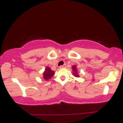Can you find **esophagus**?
<instances>
[{
	"mask_svg": "<svg viewBox=\"0 0 123 123\" xmlns=\"http://www.w3.org/2000/svg\"><path fill=\"white\" fill-rule=\"evenodd\" d=\"M66 65H63L60 66V68H65L66 67Z\"/></svg>",
	"mask_w": 123,
	"mask_h": 123,
	"instance_id": "34e87169",
	"label": "esophagus"
}]
</instances>
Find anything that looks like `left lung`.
I'll return each instance as SVG.
<instances>
[{
    "mask_svg": "<svg viewBox=\"0 0 123 123\" xmlns=\"http://www.w3.org/2000/svg\"><path fill=\"white\" fill-rule=\"evenodd\" d=\"M72 71H73V74L74 77H79V75L78 74V73L77 69V66H73L72 67Z\"/></svg>",
    "mask_w": 123,
    "mask_h": 123,
    "instance_id": "1",
    "label": "left lung"
}]
</instances>
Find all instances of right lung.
I'll return each instance as SVG.
<instances>
[{"label": "right lung", "instance_id": "obj_1", "mask_svg": "<svg viewBox=\"0 0 123 123\" xmlns=\"http://www.w3.org/2000/svg\"><path fill=\"white\" fill-rule=\"evenodd\" d=\"M55 74V72L54 71L51 69L50 67H46V68L45 69V71L43 73V78L45 80H48L50 79L53 77Z\"/></svg>", "mask_w": 123, "mask_h": 123}]
</instances>
